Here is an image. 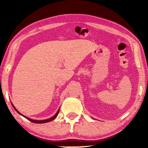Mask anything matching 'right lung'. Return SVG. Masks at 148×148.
<instances>
[{
    "label": "right lung",
    "mask_w": 148,
    "mask_h": 148,
    "mask_svg": "<svg viewBox=\"0 0 148 148\" xmlns=\"http://www.w3.org/2000/svg\"><path fill=\"white\" fill-rule=\"evenodd\" d=\"M11 104H12V107H13V108L15 109V111H16L18 114H20V115H21L22 116H23V117H25V118L26 119H27L28 120H29V121H30L31 122H33V123H47V122H49V121H52V120H53V119H55L56 118V116H58V113H59V111H60V109L58 110L57 111V112H56V114L53 116H52L51 118H49V119H43V120H36V119H31V118H28V117H27V116H23V114H21V113L19 112L18 110L15 108V107L14 106V105L12 104V103L11 102Z\"/></svg>",
    "instance_id": "obj_1"
}]
</instances>
